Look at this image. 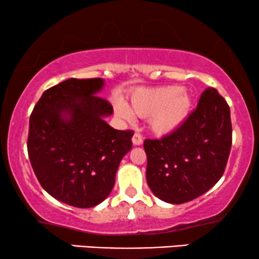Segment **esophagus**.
Returning <instances> with one entry per match:
<instances>
[{
  "mask_svg": "<svg viewBox=\"0 0 259 259\" xmlns=\"http://www.w3.org/2000/svg\"><path fill=\"white\" fill-rule=\"evenodd\" d=\"M133 144L135 145V146H140V145H142V138H141V135H140V134H138V133L134 134Z\"/></svg>",
  "mask_w": 259,
  "mask_h": 259,
  "instance_id": "34e87169",
  "label": "esophagus"
}]
</instances>
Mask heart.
Listing matches in <instances>:
<instances>
[{
    "label": "heart",
    "mask_w": 259,
    "mask_h": 259,
    "mask_svg": "<svg viewBox=\"0 0 259 259\" xmlns=\"http://www.w3.org/2000/svg\"><path fill=\"white\" fill-rule=\"evenodd\" d=\"M191 99L179 88H160L139 90L130 99V106L121 100L114 101L117 115L133 121L135 115L148 118L150 129L158 136L177 132L185 123L191 112Z\"/></svg>",
    "instance_id": "b5f03b06"
}]
</instances>
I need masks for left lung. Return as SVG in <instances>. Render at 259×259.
I'll list each match as a JSON object with an SVG mask.
<instances>
[{
	"label": "left lung",
	"instance_id": "8db88e82",
	"mask_svg": "<svg viewBox=\"0 0 259 259\" xmlns=\"http://www.w3.org/2000/svg\"><path fill=\"white\" fill-rule=\"evenodd\" d=\"M230 108L213 88L177 132L145 140L146 179L159 200L181 204L200 197L224 173L231 148Z\"/></svg>",
	"mask_w": 259,
	"mask_h": 259
}]
</instances>
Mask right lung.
Segmentation results:
<instances>
[{
	"mask_svg": "<svg viewBox=\"0 0 259 259\" xmlns=\"http://www.w3.org/2000/svg\"><path fill=\"white\" fill-rule=\"evenodd\" d=\"M105 80L68 79L42 94L29 121L28 153L45 191L78 208L100 204L111 194L132 130L105 120L113 107L101 99Z\"/></svg>",
	"mask_w": 259,
	"mask_h": 259,
	"instance_id": "add662e5",
	"label": "right lung"
}]
</instances>
